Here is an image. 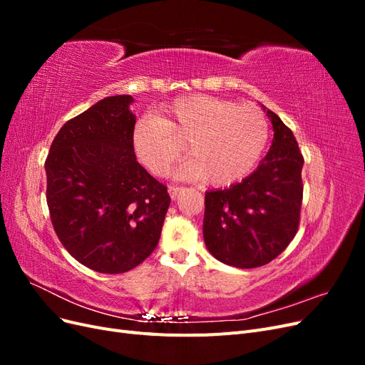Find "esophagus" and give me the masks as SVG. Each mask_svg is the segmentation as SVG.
Returning <instances> with one entry per match:
<instances>
[{"mask_svg":"<svg viewBox=\"0 0 365 365\" xmlns=\"http://www.w3.org/2000/svg\"><path fill=\"white\" fill-rule=\"evenodd\" d=\"M182 192V187H178V185H170L169 187V193H170V196L173 197H178V195Z\"/></svg>","mask_w":365,"mask_h":365,"instance_id":"esophagus-1","label":"esophagus"}]
</instances>
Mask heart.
I'll use <instances>...</instances> for the list:
<instances>
[{
  "label": "heart",
  "instance_id": "b5f03b06",
  "mask_svg": "<svg viewBox=\"0 0 365 365\" xmlns=\"http://www.w3.org/2000/svg\"><path fill=\"white\" fill-rule=\"evenodd\" d=\"M268 135V120L257 106L193 94L165 106L163 118L137 120L132 148L148 170L163 176L189 141L193 157L178 169L180 178H205L215 187H225L252 170Z\"/></svg>",
  "mask_w": 365,
  "mask_h": 365
}]
</instances>
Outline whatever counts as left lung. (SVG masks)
<instances>
[{
    "instance_id": "left-lung-1",
    "label": "left lung",
    "mask_w": 365,
    "mask_h": 365,
    "mask_svg": "<svg viewBox=\"0 0 365 365\" xmlns=\"http://www.w3.org/2000/svg\"><path fill=\"white\" fill-rule=\"evenodd\" d=\"M271 149L242 182L205 193L204 240L230 267L257 268L282 254L297 235L303 201L304 158L292 130L267 111Z\"/></svg>"
}]
</instances>
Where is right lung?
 <instances>
[{"mask_svg": "<svg viewBox=\"0 0 365 365\" xmlns=\"http://www.w3.org/2000/svg\"><path fill=\"white\" fill-rule=\"evenodd\" d=\"M130 96H113L68 120L46 160L54 231L71 256L97 272L130 271L157 248L168 187L137 161Z\"/></svg>", "mask_w": 365, "mask_h": 365, "instance_id": "obj_1", "label": "right lung"}]
</instances>
